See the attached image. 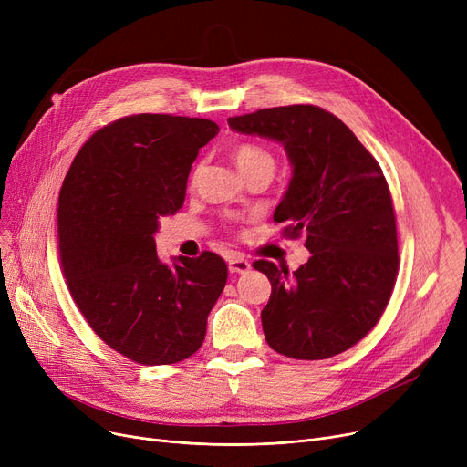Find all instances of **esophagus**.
<instances>
[{"instance_id":"obj_1","label":"esophagus","mask_w":467,"mask_h":467,"mask_svg":"<svg viewBox=\"0 0 467 467\" xmlns=\"http://www.w3.org/2000/svg\"><path fill=\"white\" fill-rule=\"evenodd\" d=\"M250 268H252V263L248 259H244L242 255L234 254L229 259V273H233V275H244V273H248Z\"/></svg>"}]
</instances>
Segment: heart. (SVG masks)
Here are the masks:
<instances>
[{"mask_svg":"<svg viewBox=\"0 0 467 467\" xmlns=\"http://www.w3.org/2000/svg\"><path fill=\"white\" fill-rule=\"evenodd\" d=\"M233 159L244 178L257 170H275V155L257 143H238L233 150Z\"/></svg>","mask_w":467,"mask_h":467,"instance_id":"1","label":"heart"}]
</instances>
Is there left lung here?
Instances as JSON below:
<instances>
[{
    "label": "left lung",
    "instance_id": "8db88e82",
    "mask_svg": "<svg viewBox=\"0 0 467 467\" xmlns=\"http://www.w3.org/2000/svg\"><path fill=\"white\" fill-rule=\"evenodd\" d=\"M240 134L275 140L293 166L275 210L285 236L306 234L312 254L296 273L271 261L254 268L271 280L261 310L268 347L293 359H326L369 333L394 291L400 255L396 213L375 157L333 113L284 106L229 117Z\"/></svg>",
    "mask_w": 467,
    "mask_h": 467
}]
</instances>
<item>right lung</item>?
Listing matches in <instances>:
<instances>
[{"mask_svg": "<svg viewBox=\"0 0 467 467\" xmlns=\"http://www.w3.org/2000/svg\"><path fill=\"white\" fill-rule=\"evenodd\" d=\"M219 127L140 113L90 136L58 199V248L73 301L108 347L141 365L183 361L202 347L227 284L219 255H157L159 219L185 201L191 166Z\"/></svg>", "mask_w": 467, "mask_h": 467, "instance_id": "right-lung-1", "label": "right lung"}]
</instances>
